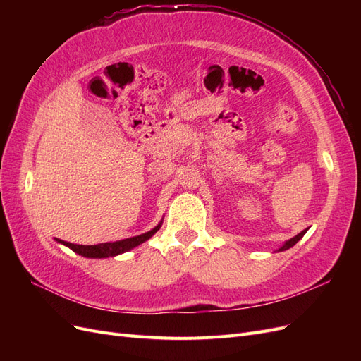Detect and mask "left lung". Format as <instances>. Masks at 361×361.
<instances>
[{
	"instance_id": "obj_1",
	"label": "left lung",
	"mask_w": 361,
	"mask_h": 361,
	"mask_svg": "<svg viewBox=\"0 0 361 361\" xmlns=\"http://www.w3.org/2000/svg\"><path fill=\"white\" fill-rule=\"evenodd\" d=\"M305 232H307V228H305V231H302L301 233H298L297 236H293V238H290V239H289V241H286L285 244H283V247H280V248H279V251H285V250H288V248L293 247V245H295V244H297V243L300 241V239H301V238H302V236L305 235Z\"/></svg>"
}]
</instances>
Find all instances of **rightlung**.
<instances>
[{
    "mask_svg": "<svg viewBox=\"0 0 361 361\" xmlns=\"http://www.w3.org/2000/svg\"><path fill=\"white\" fill-rule=\"evenodd\" d=\"M162 221L152 228V231L138 235V236H133V238H126L122 239V241H116V243H104V244H97V245H78V244H72V243H66L61 241V239H57V243L69 247L72 251H75L76 255L84 256V257H92V259H102V257H114L117 255H122L125 251L133 250L134 247L146 243L147 239H150L154 236L161 227Z\"/></svg>",
    "mask_w": 361,
    "mask_h": 361,
    "instance_id": "right-lung-1",
    "label": "right lung"
}]
</instances>
